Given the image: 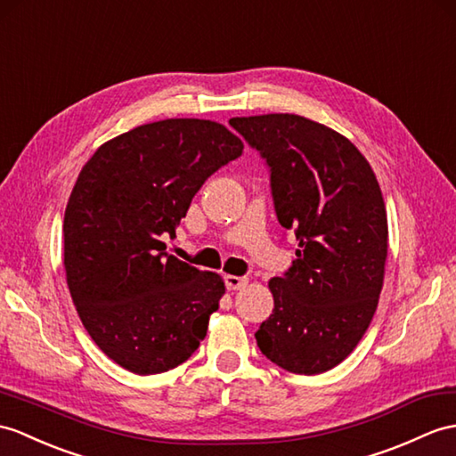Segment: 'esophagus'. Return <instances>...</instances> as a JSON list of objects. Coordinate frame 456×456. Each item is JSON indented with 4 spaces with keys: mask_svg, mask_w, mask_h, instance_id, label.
<instances>
[{
    "mask_svg": "<svg viewBox=\"0 0 456 456\" xmlns=\"http://www.w3.org/2000/svg\"><path fill=\"white\" fill-rule=\"evenodd\" d=\"M247 283H248V278H245V276H227L225 278V285H227V289H231V291L242 289Z\"/></svg>",
    "mask_w": 456,
    "mask_h": 456,
    "instance_id": "obj_1",
    "label": "esophagus"
}]
</instances>
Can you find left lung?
<instances>
[{
	"label": "left lung",
	"instance_id": "1",
	"mask_svg": "<svg viewBox=\"0 0 456 456\" xmlns=\"http://www.w3.org/2000/svg\"><path fill=\"white\" fill-rule=\"evenodd\" d=\"M270 171L280 225L297 258L270 280L273 311L256 344L289 373L342 363L373 321L383 289L388 227L371 165L344 135L297 114L231 118Z\"/></svg>",
	"mask_w": 456,
	"mask_h": 456
}]
</instances>
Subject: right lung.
<instances>
[{
	"label": "right lung",
	"instance_id": "1",
	"mask_svg": "<svg viewBox=\"0 0 456 456\" xmlns=\"http://www.w3.org/2000/svg\"><path fill=\"white\" fill-rule=\"evenodd\" d=\"M242 147L217 122L171 118L114 137L81 168L63 217L68 288L94 344L135 375L184 363L206 338L225 283L168 256L161 237Z\"/></svg>",
	"mask_w": 456,
	"mask_h": 456
}]
</instances>
